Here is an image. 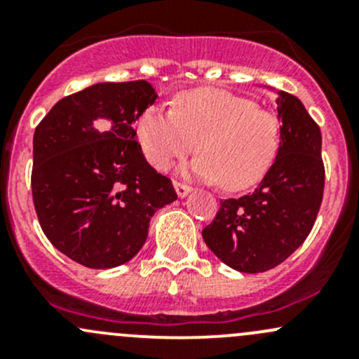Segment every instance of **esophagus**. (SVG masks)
<instances>
[{
	"mask_svg": "<svg viewBox=\"0 0 359 359\" xmlns=\"http://www.w3.org/2000/svg\"><path fill=\"white\" fill-rule=\"evenodd\" d=\"M173 187H175V191H177V196H179V198H186L187 194L191 193V187L187 186V184H184V182H179V180H175V182H173Z\"/></svg>",
	"mask_w": 359,
	"mask_h": 359,
	"instance_id": "1",
	"label": "esophagus"
}]
</instances>
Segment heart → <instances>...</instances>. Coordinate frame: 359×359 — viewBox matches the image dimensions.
Wrapping results in <instances>:
<instances>
[{"instance_id":"b5f03b06","label":"heart","mask_w":359,"mask_h":359,"mask_svg":"<svg viewBox=\"0 0 359 359\" xmlns=\"http://www.w3.org/2000/svg\"><path fill=\"white\" fill-rule=\"evenodd\" d=\"M137 133L156 170L165 172L196 147L201 156L194 159L191 172L206 182H220L227 191L259 184L280 149V121L274 112L212 88L182 93L172 111L149 107L140 114Z\"/></svg>"}]
</instances>
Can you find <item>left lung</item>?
Returning <instances> with one entry per match:
<instances>
[{
    "instance_id": "left-lung-1",
    "label": "left lung",
    "mask_w": 359,
    "mask_h": 359,
    "mask_svg": "<svg viewBox=\"0 0 359 359\" xmlns=\"http://www.w3.org/2000/svg\"><path fill=\"white\" fill-rule=\"evenodd\" d=\"M280 149L253 193L220 201L203 240L226 266L264 273L309 236L325 187L321 132L295 95L278 92Z\"/></svg>"
}]
</instances>
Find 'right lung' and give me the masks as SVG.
Listing matches in <instances>:
<instances>
[{"instance_id": "add662e5", "label": "right lung", "mask_w": 359, "mask_h": 359, "mask_svg": "<svg viewBox=\"0 0 359 359\" xmlns=\"http://www.w3.org/2000/svg\"><path fill=\"white\" fill-rule=\"evenodd\" d=\"M158 93L144 79L97 83L64 97L32 139V201L50 243L92 269L121 266L147 240L151 217L177 200L142 154L133 123Z\"/></svg>"}]
</instances>
